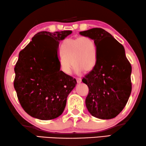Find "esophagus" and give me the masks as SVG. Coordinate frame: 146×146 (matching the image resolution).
Segmentation results:
<instances>
[{"label": "esophagus", "mask_w": 146, "mask_h": 146, "mask_svg": "<svg viewBox=\"0 0 146 146\" xmlns=\"http://www.w3.org/2000/svg\"><path fill=\"white\" fill-rule=\"evenodd\" d=\"M76 81H77L78 83H80L81 82H82V79L78 78H76Z\"/></svg>", "instance_id": "obj_1"}]
</instances>
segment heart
<instances>
[{
  "label": "heart",
  "mask_w": 146,
  "mask_h": 146,
  "mask_svg": "<svg viewBox=\"0 0 146 146\" xmlns=\"http://www.w3.org/2000/svg\"><path fill=\"white\" fill-rule=\"evenodd\" d=\"M61 49L63 56L59 58V68L64 74H70L72 66L71 62L74 64L76 72L82 70L89 71L94 67L96 60V46L89 37L82 35L66 39L62 42Z\"/></svg>",
  "instance_id": "b5f03b06"
}]
</instances>
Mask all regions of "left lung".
<instances>
[{
  "instance_id": "obj_1",
  "label": "left lung",
  "mask_w": 146,
  "mask_h": 146,
  "mask_svg": "<svg viewBox=\"0 0 146 146\" xmlns=\"http://www.w3.org/2000/svg\"><path fill=\"white\" fill-rule=\"evenodd\" d=\"M80 33L94 40L96 46L95 65L82 80L89 89L86 107L96 118L104 120L115 118L125 107L132 89V68L125 50L122 44L102 28H92ZM107 38L114 41L107 44ZM98 52L100 53L98 56Z\"/></svg>"
}]
</instances>
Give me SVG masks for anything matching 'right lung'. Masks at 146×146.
Masks as SVG:
<instances>
[{
	"label": "right lung",
	"mask_w": 146,
	"mask_h": 146,
	"mask_svg": "<svg viewBox=\"0 0 146 146\" xmlns=\"http://www.w3.org/2000/svg\"><path fill=\"white\" fill-rule=\"evenodd\" d=\"M70 30L54 33L40 32L22 50L14 70V88L21 107L33 118L52 120L63 113L68 95L76 80L60 70L59 61H49L48 48L42 39L52 37L58 43L72 33Z\"/></svg>",
	"instance_id": "obj_1"
}]
</instances>
